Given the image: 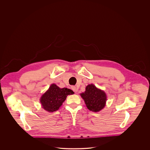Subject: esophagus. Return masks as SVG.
Segmentation results:
<instances>
[{
  "label": "esophagus",
  "instance_id": "1",
  "mask_svg": "<svg viewBox=\"0 0 150 150\" xmlns=\"http://www.w3.org/2000/svg\"><path fill=\"white\" fill-rule=\"evenodd\" d=\"M71 88H72V90L75 93H76L77 91H78V88H77L76 87H75V86H72Z\"/></svg>",
  "mask_w": 150,
  "mask_h": 150
}]
</instances>
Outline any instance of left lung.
I'll return each instance as SVG.
<instances>
[{"label":"left lung","mask_w":150,"mask_h":150,"mask_svg":"<svg viewBox=\"0 0 150 150\" xmlns=\"http://www.w3.org/2000/svg\"><path fill=\"white\" fill-rule=\"evenodd\" d=\"M87 108L93 112H99L105 106L106 96L105 93L97 88L94 84H88L84 93L81 94Z\"/></svg>","instance_id":"8db88e82"}]
</instances>
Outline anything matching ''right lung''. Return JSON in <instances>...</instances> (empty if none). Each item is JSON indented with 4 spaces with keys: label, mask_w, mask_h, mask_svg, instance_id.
Here are the masks:
<instances>
[{
    "label": "right lung",
    "mask_w": 150,
    "mask_h": 150,
    "mask_svg": "<svg viewBox=\"0 0 150 150\" xmlns=\"http://www.w3.org/2000/svg\"><path fill=\"white\" fill-rule=\"evenodd\" d=\"M74 93L71 89L60 88L55 84H52L48 90L42 96L40 102L43 109L49 112H53L59 109L68 95Z\"/></svg>",
    "instance_id": "right-lung-1"
}]
</instances>
